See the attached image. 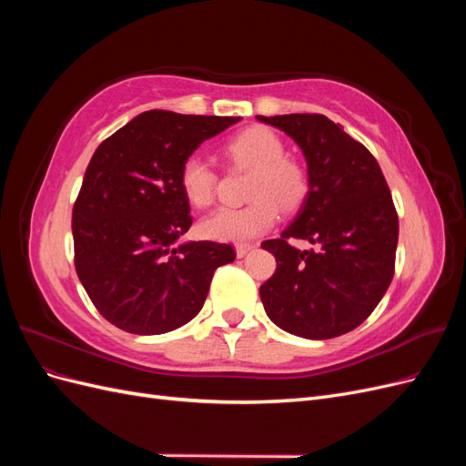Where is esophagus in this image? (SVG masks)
<instances>
[{
	"label": "esophagus",
	"instance_id": "34e87169",
	"mask_svg": "<svg viewBox=\"0 0 466 466\" xmlns=\"http://www.w3.org/2000/svg\"><path fill=\"white\" fill-rule=\"evenodd\" d=\"M252 247H255V245H237V247H235L237 258H243L248 250H252Z\"/></svg>",
	"mask_w": 466,
	"mask_h": 466
}]
</instances>
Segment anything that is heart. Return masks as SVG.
I'll use <instances>...</instances> for the list:
<instances>
[{"instance_id":"heart-1","label":"heart","mask_w":466,"mask_h":466,"mask_svg":"<svg viewBox=\"0 0 466 466\" xmlns=\"http://www.w3.org/2000/svg\"><path fill=\"white\" fill-rule=\"evenodd\" d=\"M233 163L255 168L248 185L250 204L219 208L202 219L200 231L214 241L247 243L274 228L279 208L298 209L309 192L305 167L286 155L279 136L264 126L237 134L225 147ZM218 175L200 153H192L180 167V188L187 200L204 208L214 202Z\"/></svg>"}]
</instances>
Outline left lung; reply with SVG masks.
Segmentation results:
<instances>
[{"label": "left lung", "instance_id": "8db88e82", "mask_svg": "<svg viewBox=\"0 0 466 466\" xmlns=\"http://www.w3.org/2000/svg\"><path fill=\"white\" fill-rule=\"evenodd\" d=\"M257 118L301 147L309 175L298 216L279 238L262 243L278 264L260 286L264 311L309 340L346 334L373 313L394 274L399 218L387 180L368 147L327 116ZM291 236L318 248L295 249Z\"/></svg>", "mask_w": 466, "mask_h": 466}]
</instances>
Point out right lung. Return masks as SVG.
Listing matches in <instances>:
<instances>
[{
	"mask_svg": "<svg viewBox=\"0 0 466 466\" xmlns=\"http://www.w3.org/2000/svg\"><path fill=\"white\" fill-rule=\"evenodd\" d=\"M241 116L147 110L96 147L74 206L76 270L96 311L132 334L171 332L200 313L231 245L178 238L190 225L180 167Z\"/></svg>",
	"mask_w": 466,
	"mask_h": 466,
	"instance_id": "obj_1",
	"label": "right lung"
}]
</instances>
